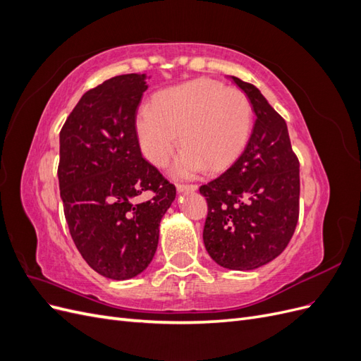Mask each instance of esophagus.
Segmentation results:
<instances>
[{
  "label": "esophagus",
  "instance_id": "34e87169",
  "mask_svg": "<svg viewBox=\"0 0 361 361\" xmlns=\"http://www.w3.org/2000/svg\"><path fill=\"white\" fill-rule=\"evenodd\" d=\"M176 188L179 192H190V191H197V185L194 183H178Z\"/></svg>",
  "mask_w": 361,
  "mask_h": 361
}]
</instances>
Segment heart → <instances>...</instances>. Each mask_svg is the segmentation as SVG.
<instances>
[{
    "label": "heart",
    "mask_w": 361,
    "mask_h": 361,
    "mask_svg": "<svg viewBox=\"0 0 361 361\" xmlns=\"http://www.w3.org/2000/svg\"><path fill=\"white\" fill-rule=\"evenodd\" d=\"M253 110L248 97L233 87L200 78L161 92L154 106L143 105L135 116V133L143 155L164 167L179 145L185 147L173 174L190 178L220 171L244 149Z\"/></svg>",
    "instance_id": "b5f03b06"
}]
</instances>
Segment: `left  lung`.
I'll return each mask as SVG.
<instances>
[{
  "label": "left lung",
  "instance_id": "obj_1",
  "mask_svg": "<svg viewBox=\"0 0 361 361\" xmlns=\"http://www.w3.org/2000/svg\"><path fill=\"white\" fill-rule=\"evenodd\" d=\"M231 78L256 122L241 157L200 187L207 202L203 243L220 267L248 271L274 260L290 241L300 214V162L283 117L257 87Z\"/></svg>",
  "mask_w": 361,
  "mask_h": 361
}]
</instances>
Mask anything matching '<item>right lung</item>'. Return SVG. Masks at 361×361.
I'll list each match as a JSON object with an SVG mask.
<instances>
[{
  "instance_id": "obj_1",
  "label": "right lung",
  "mask_w": 361,
  "mask_h": 361,
  "mask_svg": "<svg viewBox=\"0 0 361 361\" xmlns=\"http://www.w3.org/2000/svg\"><path fill=\"white\" fill-rule=\"evenodd\" d=\"M145 73L118 75L85 92L60 130L59 183L73 243L97 274L128 280L155 256L159 223L176 188L141 155L137 108ZM152 191V199L137 195Z\"/></svg>"
}]
</instances>
